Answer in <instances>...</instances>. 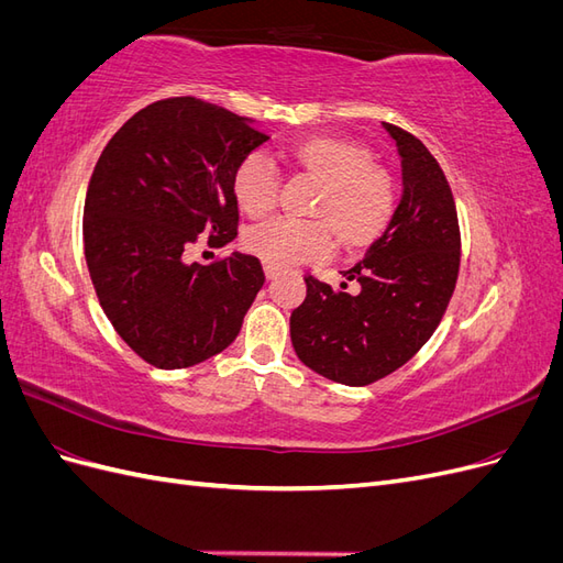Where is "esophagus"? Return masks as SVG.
Listing matches in <instances>:
<instances>
[{
	"label": "esophagus",
	"mask_w": 563,
	"mask_h": 563,
	"mask_svg": "<svg viewBox=\"0 0 563 563\" xmlns=\"http://www.w3.org/2000/svg\"><path fill=\"white\" fill-rule=\"evenodd\" d=\"M263 269H265V277H267V279H275V277H277V272H279L277 267H269V265H265Z\"/></svg>",
	"instance_id": "esophagus-1"
}]
</instances>
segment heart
Here are the masks:
<instances>
[{"mask_svg":"<svg viewBox=\"0 0 563 563\" xmlns=\"http://www.w3.org/2000/svg\"><path fill=\"white\" fill-rule=\"evenodd\" d=\"M286 157L298 172L319 183L308 213L317 220H272L246 234V249L269 267L317 263L331 251V233L343 249H362L378 240L397 207L387 168L371 150L350 139L314 135L294 143ZM234 201L258 220L277 207L279 176L261 155H249L232 176Z\"/></svg>","mask_w":563,"mask_h":563,"instance_id":"b5f03b06","label":"heart"}]
</instances>
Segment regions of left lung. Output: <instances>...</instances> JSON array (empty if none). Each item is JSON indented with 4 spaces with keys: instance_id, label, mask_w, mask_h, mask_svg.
Segmentation results:
<instances>
[{
    "instance_id": "1",
    "label": "left lung",
    "mask_w": 563,
    "mask_h": 563,
    "mask_svg": "<svg viewBox=\"0 0 563 563\" xmlns=\"http://www.w3.org/2000/svg\"><path fill=\"white\" fill-rule=\"evenodd\" d=\"M401 159V201L354 267L360 294L305 277L308 296L291 314L298 360L340 385L364 387L404 366L428 343L453 296L460 230L449 180L416 135L383 124Z\"/></svg>"
}]
</instances>
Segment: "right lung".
<instances>
[{
  "label": "right lung",
  "instance_id": "add662e5",
  "mask_svg": "<svg viewBox=\"0 0 563 563\" xmlns=\"http://www.w3.org/2000/svg\"><path fill=\"white\" fill-rule=\"evenodd\" d=\"M267 135L199 98L157 100L119 129L84 201V255L106 317L147 364L174 371L223 352L265 284L258 258L187 263L197 234L236 236L232 176Z\"/></svg>",
  "mask_w": 563,
  "mask_h": 563
}]
</instances>
